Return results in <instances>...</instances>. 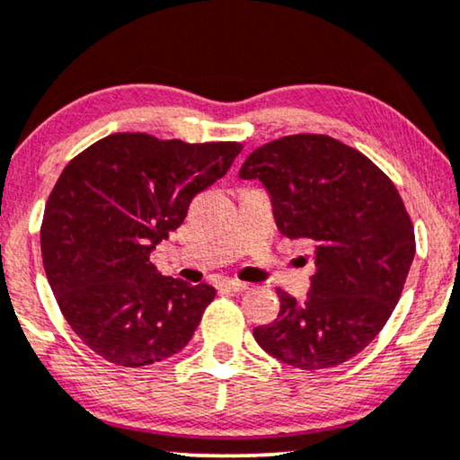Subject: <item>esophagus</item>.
<instances>
[{
  "label": "esophagus",
  "instance_id": "obj_1",
  "mask_svg": "<svg viewBox=\"0 0 460 460\" xmlns=\"http://www.w3.org/2000/svg\"><path fill=\"white\" fill-rule=\"evenodd\" d=\"M220 288L234 290V293H242V290L248 288V284L246 282H240V280H234V278H229V280L220 282Z\"/></svg>",
  "mask_w": 460,
  "mask_h": 460
}]
</instances>
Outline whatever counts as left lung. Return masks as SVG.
<instances>
[{"instance_id":"left-lung-1","label":"left lung","mask_w":460,"mask_h":460,"mask_svg":"<svg viewBox=\"0 0 460 460\" xmlns=\"http://www.w3.org/2000/svg\"><path fill=\"white\" fill-rule=\"evenodd\" d=\"M240 178L263 182L282 235L316 243L307 299L278 288L280 312L252 331L257 344L310 371L357 357L391 318L416 254L393 180L357 148L318 133L263 144Z\"/></svg>"}]
</instances>
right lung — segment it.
<instances>
[{
  "mask_svg": "<svg viewBox=\"0 0 460 460\" xmlns=\"http://www.w3.org/2000/svg\"><path fill=\"white\" fill-rule=\"evenodd\" d=\"M240 150L112 133L67 163L46 201L40 246L61 314L93 352L144 367L189 344L217 288L161 276L150 252Z\"/></svg>",
  "mask_w": 460,
  "mask_h": 460,
  "instance_id": "obj_1",
  "label": "right lung"
}]
</instances>
